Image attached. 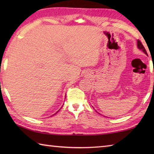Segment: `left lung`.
<instances>
[{
    "mask_svg": "<svg viewBox=\"0 0 154 154\" xmlns=\"http://www.w3.org/2000/svg\"><path fill=\"white\" fill-rule=\"evenodd\" d=\"M137 46H138V48H139L140 49H141V50H142L143 52H144V53H145V54H147V51L145 50L144 46H143L142 43L140 42V41H139V40H138V41H137Z\"/></svg>",
    "mask_w": 154,
    "mask_h": 154,
    "instance_id": "1",
    "label": "left lung"
}]
</instances>
